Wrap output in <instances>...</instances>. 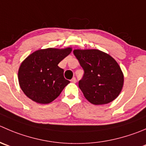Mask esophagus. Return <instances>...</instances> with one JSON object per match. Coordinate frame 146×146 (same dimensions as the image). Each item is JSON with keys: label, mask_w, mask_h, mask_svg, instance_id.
Instances as JSON below:
<instances>
[{"label": "esophagus", "mask_w": 146, "mask_h": 146, "mask_svg": "<svg viewBox=\"0 0 146 146\" xmlns=\"http://www.w3.org/2000/svg\"><path fill=\"white\" fill-rule=\"evenodd\" d=\"M70 81H71L72 83H76V78H73L71 79V80H70Z\"/></svg>", "instance_id": "esophagus-1"}]
</instances>
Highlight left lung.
Segmentation results:
<instances>
[{"mask_svg":"<svg viewBox=\"0 0 146 146\" xmlns=\"http://www.w3.org/2000/svg\"><path fill=\"white\" fill-rule=\"evenodd\" d=\"M73 54L84 70L78 86L90 103L107 104L119 96L124 76L113 58L97 49H76Z\"/></svg>","mask_w":146,"mask_h":146,"instance_id":"left-lung-1","label":"left lung"}]
</instances>
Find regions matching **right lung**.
Wrapping results in <instances>:
<instances>
[{
  "label": "right lung",
  "mask_w": 146,
  "mask_h": 146,
  "mask_svg": "<svg viewBox=\"0 0 146 146\" xmlns=\"http://www.w3.org/2000/svg\"><path fill=\"white\" fill-rule=\"evenodd\" d=\"M72 48H49L33 52L21 63L18 70L20 87L25 96L40 104L51 103L70 81L65 79L58 63Z\"/></svg>",
  "instance_id": "add662e5"
}]
</instances>
